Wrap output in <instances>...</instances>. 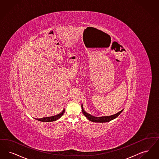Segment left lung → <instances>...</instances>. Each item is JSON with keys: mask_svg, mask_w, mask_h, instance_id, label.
Segmentation results:
<instances>
[{"mask_svg": "<svg viewBox=\"0 0 159 159\" xmlns=\"http://www.w3.org/2000/svg\"><path fill=\"white\" fill-rule=\"evenodd\" d=\"M81 107H82V111H83V113L84 115L87 117L90 121L93 122H98V123H104V122H108L109 121H111V120L116 118V117L122 113V111H119L117 113L111 115V116H100V117H96L94 116L91 115H90L89 113H88L87 112H86L84 111V108H83V104H81Z\"/></svg>", "mask_w": 159, "mask_h": 159, "instance_id": "8db88e82", "label": "left lung"}]
</instances>
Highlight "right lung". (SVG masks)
<instances>
[{"mask_svg": "<svg viewBox=\"0 0 159 159\" xmlns=\"http://www.w3.org/2000/svg\"><path fill=\"white\" fill-rule=\"evenodd\" d=\"M65 113V109H63V110L62 111L61 113H60L58 115H56L55 116H50V117H44L43 118H35L36 120L40 121V122H53L56 121L57 119H59L60 117L62 116L63 115V113Z\"/></svg>", "mask_w": 159, "mask_h": 159, "instance_id": "obj_1", "label": "right lung"}]
</instances>
